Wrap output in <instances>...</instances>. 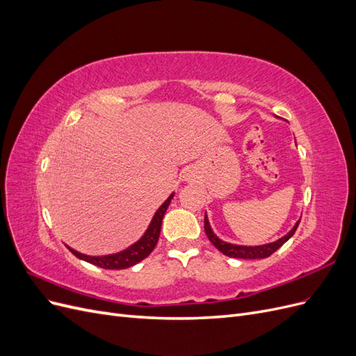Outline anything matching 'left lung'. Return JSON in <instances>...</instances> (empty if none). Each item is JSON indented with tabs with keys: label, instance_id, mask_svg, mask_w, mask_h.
Returning <instances> with one entry per match:
<instances>
[{
	"label": "left lung",
	"instance_id": "8db88e82",
	"mask_svg": "<svg viewBox=\"0 0 356 356\" xmlns=\"http://www.w3.org/2000/svg\"><path fill=\"white\" fill-rule=\"evenodd\" d=\"M300 221H297V224L294 225V229L291 230L286 236L281 238L276 242L272 243H267V245H261V246H239V245H232L227 242H222L221 239H218L217 236L213 234L209 221L207 218V215H204V232H207L208 239L212 242V245L217 248L218 251H221L224 255L232 257V258H246V260H255V258H266V257H270L275 251H277L279 248H281L291 236H293L298 227Z\"/></svg>",
	"mask_w": 356,
	"mask_h": 356
}]
</instances>
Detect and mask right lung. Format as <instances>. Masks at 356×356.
Here are the masks:
<instances>
[{
    "instance_id": "right-lung-1",
    "label": "right lung",
    "mask_w": 356,
    "mask_h": 356,
    "mask_svg": "<svg viewBox=\"0 0 356 356\" xmlns=\"http://www.w3.org/2000/svg\"><path fill=\"white\" fill-rule=\"evenodd\" d=\"M174 197V195H170L168 200L161 204L159 211L152 220V224L147 229L145 234L141 238V241H138L132 246H129L127 250L117 252L113 255H104V257H92V255H84L81 252H77L72 248L68 246V250L77 257L80 260L88 261L90 264H95L102 268H108V270H120V268H127L139 261H143L144 258H147L149 254L153 252V250L157 245L159 236H160V229H161V220H163V215L169 207L170 199Z\"/></svg>"
}]
</instances>
